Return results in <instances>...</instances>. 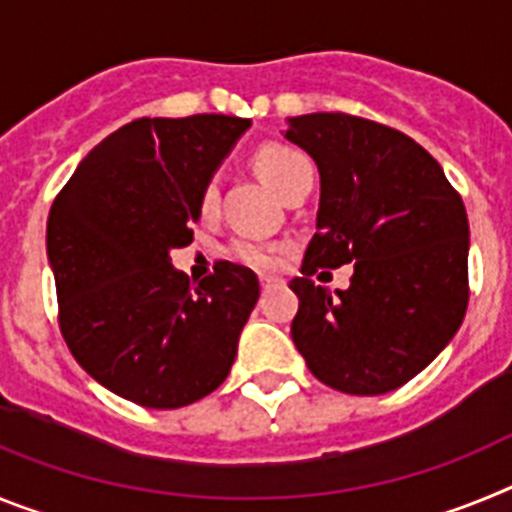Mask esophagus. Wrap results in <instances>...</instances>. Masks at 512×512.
Instances as JSON below:
<instances>
[{"label":"esophagus","mask_w":512,"mask_h":512,"mask_svg":"<svg viewBox=\"0 0 512 512\" xmlns=\"http://www.w3.org/2000/svg\"><path fill=\"white\" fill-rule=\"evenodd\" d=\"M259 282H261V289H269V287H277V284H284L282 279L271 277V274H261Z\"/></svg>","instance_id":"1"}]
</instances>
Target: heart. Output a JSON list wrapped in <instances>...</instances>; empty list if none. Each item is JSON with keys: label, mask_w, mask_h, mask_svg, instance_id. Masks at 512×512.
<instances>
[{"label": "heart", "mask_w": 512, "mask_h": 512, "mask_svg": "<svg viewBox=\"0 0 512 512\" xmlns=\"http://www.w3.org/2000/svg\"><path fill=\"white\" fill-rule=\"evenodd\" d=\"M253 164H256V171L261 174V179H264L279 197H282L284 189H287L289 184L295 182V176L300 174V171L310 169L307 158L302 156L300 151H295V148L289 146H279V143H269V146L259 148L256 156H253ZM215 210L217 184L207 182L200 194V212L205 217H210ZM233 256L251 266H274L279 259V251L274 246H269V243L261 241H235Z\"/></svg>", "instance_id": "obj_1"}]
</instances>
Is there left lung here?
Segmentation results:
<instances>
[{
  "label": "left lung",
  "mask_w": 512,
  "mask_h": 512,
  "mask_svg": "<svg viewBox=\"0 0 512 512\" xmlns=\"http://www.w3.org/2000/svg\"><path fill=\"white\" fill-rule=\"evenodd\" d=\"M310 153L320 205L292 279V341L307 369L346 395H384L420 374L467 312L469 220L436 158L400 130L343 112L289 117ZM355 261L348 290L309 274Z\"/></svg>",
  "instance_id": "obj_1"
}]
</instances>
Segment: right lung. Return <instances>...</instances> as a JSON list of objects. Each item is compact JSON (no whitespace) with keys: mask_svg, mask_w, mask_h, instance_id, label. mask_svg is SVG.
Listing matches in <instances>:
<instances>
[{"mask_svg":"<svg viewBox=\"0 0 512 512\" xmlns=\"http://www.w3.org/2000/svg\"><path fill=\"white\" fill-rule=\"evenodd\" d=\"M251 120L140 117L94 146L48 215L61 333L81 369L143 408L215 392L259 300L251 269L217 261L192 284L171 251L192 243L200 194Z\"/></svg>","mask_w":512,"mask_h":512,"instance_id":"add662e5","label":"right lung"}]
</instances>
